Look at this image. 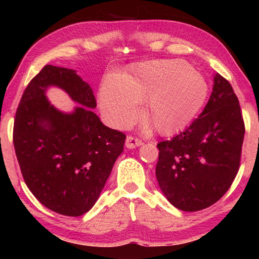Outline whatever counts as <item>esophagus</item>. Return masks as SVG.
I'll return each instance as SVG.
<instances>
[{"label": "esophagus", "mask_w": 259, "mask_h": 259, "mask_svg": "<svg viewBox=\"0 0 259 259\" xmlns=\"http://www.w3.org/2000/svg\"><path fill=\"white\" fill-rule=\"evenodd\" d=\"M140 145H143L142 140L136 138V137H133V136H129V137L125 140V146L128 148H135V147L140 146Z\"/></svg>", "instance_id": "obj_1"}]
</instances>
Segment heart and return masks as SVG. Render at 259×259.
I'll return each instance as SVG.
<instances>
[{"mask_svg":"<svg viewBox=\"0 0 259 259\" xmlns=\"http://www.w3.org/2000/svg\"><path fill=\"white\" fill-rule=\"evenodd\" d=\"M207 95L204 77L185 61H150L125 78H108L100 91V106L109 123L124 126L138 119L143 98H148L147 116L152 125L170 135L194 119Z\"/></svg>","mask_w":259,"mask_h":259,"instance_id":"obj_1","label":"heart"}]
</instances>
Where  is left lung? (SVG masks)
I'll return each instance as SVG.
<instances>
[{"mask_svg": "<svg viewBox=\"0 0 259 259\" xmlns=\"http://www.w3.org/2000/svg\"><path fill=\"white\" fill-rule=\"evenodd\" d=\"M199 117L157 144L155 175L170 203L184 211L210 207L229 191L240 168L244 122L230 82L216 74Z\"/></svg>", "mask_w": 259, "mask_h": 259, "instance_id": "obj_1", "label": "left lung"}]
</instances>
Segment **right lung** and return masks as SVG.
<instances>
[{
  "label": "right lung",
  "instance_id": "1",
  "mask_svg": "<svg viewBox=\"0 0 259 259\" xmlns=\"http://www.w3.org/2000/svg\"><path fill=\"white\" fill-rule=\"evenodd\" d=\"M49 85L83 105L64 114L47 102ZM91 87L75 71L46 65L26 88L16 112L14 145L24 181L35 198L57 213L76 217L94 207L123 152L125 135L93 112Z\"/></svg>",
  "mask_w": 259,
  "mask_h": 259
}]
</instances>
